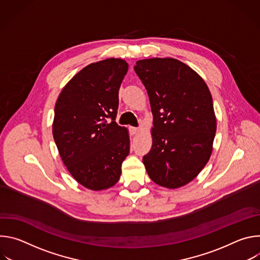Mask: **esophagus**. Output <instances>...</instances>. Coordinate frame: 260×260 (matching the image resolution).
<instances>
[{
    "mask_svg": "<svg viewBox=\"0 0 260 260\" xmlns=\"http://www.w3.org/2000/svg\"><path fill=\"white\" fill-rule=\"evenodd\" d=\"M129 131H131V134H132V135H137V134L140 132V128L131 126V127H129Z\"/></svg>",
    "mask_w": 260,
    "mask_h": 260,
    "instance_id": "esophagus-1",
    "label": "esophagus"
}]
</instances>
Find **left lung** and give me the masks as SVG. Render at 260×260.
Segmentation results:
<instances>
[{"instance_id": "left-lung-1", "label": "left lung", "mask_w": 260, "mask_h": 260, "mask_svg": "<svg viewBox=\"0 0 260 260\" xmlns=\"http://www.w3.org/2000/svg\"><path fill=\"white\" fill-rule=\"evenodd\" d=\"M135 71L151 105L152 147L143 157L148 176L175 189L191 182L213 150L216 115L208 85L176 58L140 59Z\"/></svg>"}]
</instances>
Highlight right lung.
<instances>
[{
    "instance_id": "add662e5",
    "label": "right lung",
    "mask_w": 260,
    "mask_h": 260,
    "mask_svg": "<svg viewBox=\"0 0 260 260\" xmlns=\"http://www.w3.org/2000/svg\"><path fill=\"white\" fill-rule=\"evenodd\" d=\"M122 58L89 63L61 89L54 107L52 135L67 170L93 191L114 186L129 153V135L116 124L118 91L127 73ZM113 121L108 124L105 118Z\"/></svg>"
}]
</instances>
